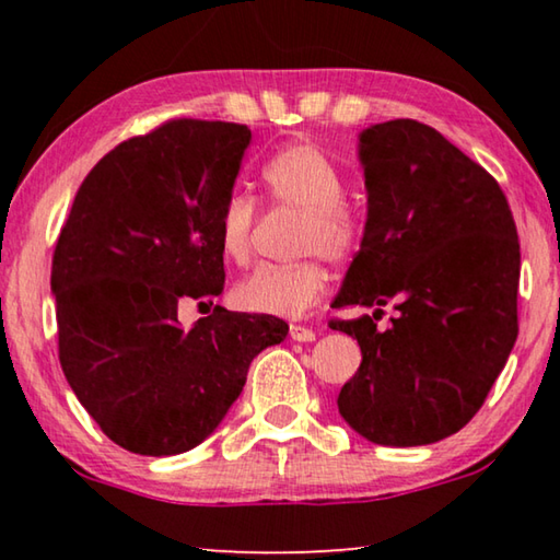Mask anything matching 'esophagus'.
I'll return each instance as SVG.
<instances>
[{
    "mask_svg": "<svg viewBox=\"0 0 560 560\" xmlns=\"http://www.w3.org/2000/svg\"><path fill=\"white\" fill-rule=\"evenodd\" d=\"M289 334H291L293 340H299V343H311V340H316L314 328H306V326H299V324H293L289 328Z\"/></svg>",
    "mask_w": 560,
    "mask_h": 560,
    "instance_id": "1",
    "label": "esophagus"
}]
</instances>
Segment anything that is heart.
Returning <instances> with one entry per match:
<instances>
[{
    "label": "heart",
    "mask_w": 560,
    "mask_h": 560,
    "mask_svg": "<svg viewBox=\"0 0 560 560\" xmlns=\"http://www.w3.org/2000/svg\"><path fill=\"white\" fill-rule=\"evenodd\" d=\"M261 179L271 202L301 212L296 252L320 254L328 261H346L360 246L358 217L343 205L346 185L338 165L318 145L296 140L279 148L261 167ZM257 202L244 192L226 197L217 222L222 252L242 264L252 254V232ZM328 273L318 259L289 267L254 269L234 289L242 308L269 316H303L326 296Z\"/></svg>",
    "instance_id": "1"
}]
</instances>
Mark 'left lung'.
I'll use <instances>...</instances> for the list:
<instances>
[{
  "mask_svg": "<svg viewBox=\"0 0 560 560\" xmlns=\"http://www.w3.org/2000/svg\"><path fill=\"white\" fill-rule=\"evenodd\" d=\"M358 158L368 220L334 308L375 314L328 324L363 353L338 412L375 444L420 447L479 412L516 343V224L497 179L424 122L365 128Z\"/></svg>",
  "mask_w": 560,
  "mask_h": 560,
  "instance_id": "1",
  "label": "left lung"
}]
</instances>
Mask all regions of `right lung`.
Here are the masks:
<instances>
[{
  "mask_svg": "<svg viewBox=\"0 0 560 560\" xmlns=\"http://www.w3.org/2000/svg\"><path fill=\"white\" fill-rule=\"evenodd\" d=\"M252 130L177 118L130 138L83 179L51 261L66 381L122 450L170 457L210 438L252 360L289 324L214 306L183 328L177 306L224 289L217 222ZM212 303V301H210Z\"/></svg>",
  "mask_w": 560,
  "mask_h": 560,
  "instance_id": "1",
  "label": "right lung"
}]
</instances>
